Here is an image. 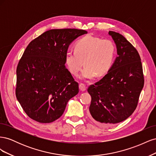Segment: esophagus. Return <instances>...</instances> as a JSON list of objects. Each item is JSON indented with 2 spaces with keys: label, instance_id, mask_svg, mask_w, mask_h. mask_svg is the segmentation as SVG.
<instances>
[{
  "label": "esophagus",
  "instance_id": "esophagus-1",
  "mask_svg": "<svg viewBox=\"0 0 156 156\" xmlns=\"http://www.w3.org/2000/svg\"><path fill=\"white\" fill-rule=\"evenodd\" d=\"M79 89L81 90V91L84 92V91H85L86 90H87V87H86V85L84 84L80 83L79 84Z\"/></svg>",
  "mask_w": 156,
  "mask_h": 156
}]
</instances>
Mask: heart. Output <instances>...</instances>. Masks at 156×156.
<instances>
[{"label": "heart", "mask_w": 156, "mask_h": 156, "mask_svg": "<svg viewBox=\"0 0 156 156\" xmlns=\"http://www.w3.org/2000/svg\"><path fill=\"white\" fill-rule=\"evenodd\" d=\"M116 55V46L109 40L87 36L79 40L75 49H68L65 60L70 72L76 75L86 66L79 77L92 79L105 75L111 68Z\"/></svg>", "instance_id": "heart-1"}]
</instances>
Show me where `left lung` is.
<instances>
[{"instance_id":"1","label":"left lung","mask_w":156,"mask_h":156,"mask_svg":"<svg viewBox=\"0 0 156 156\" xmlns=\"http://www.w3.org/2000/svg\"><path fill=\"white\" fill-rule=\"evenodd\" d=\"M108 34L118 56L105 76L88 88L92 98L90 117L103 127L120 123L132 115L144 83L138 51L119 33L109 31Z\"/></svg>"}]
</instances>
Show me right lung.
<instances>
[{
	"mask_svg": "<svg viewBox=\"0 0 156 156\" xmlns=\"http://www.w3.org/2000/svg\"><path fill=\"white\" fill-rule=\"evenodd\" d=\"M87 31L52 29L28 45L18 63L16 95L30 119L51 123L62 115L68 101L79 92V84L66 68L68 47Z\"/></svg>",
	"mask_w": 156,
	"mask_h": 156,
	"instance_id": "obj_1",
	"label": "right lung"
}]
</instances>
